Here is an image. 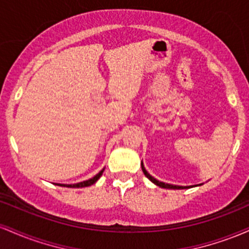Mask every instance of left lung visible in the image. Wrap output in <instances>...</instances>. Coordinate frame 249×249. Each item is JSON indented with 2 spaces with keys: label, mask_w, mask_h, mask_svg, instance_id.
<instances>
[{
  "label": "left lung",
  "mask_w": 249,
  "mask_h": 249,
  "mask_svg": "<svg viewBox=\"0 0 249 249\" xmlns=\"http://www.w3.org/2000/svg\"><path fill=\"white\" fill-rule=\"evenodd\" d=\"M142 172H144L145 176H146L147 178L151 180V181L154 182V184H156L157 186H159V187H162V188H171V190H184V188H190V187H192V186H177V185L165 184V182H161V181H159V180L154 179L152 176H150V174L147 173V171L145 170V167L142 166Z\"/></svg>",
  "instance_id": "8db88e82"
}]
</instances>
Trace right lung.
Wrapping results in <instances>:
<instances>
[{
  "label": "right lung",
  "instance_id": "right-lung-1",
  "mask_svg": "<svg viewBox=\"0 0 249 249\" xmlns=\"http://www.w3.org/2000/svg\"><path fill=\"white\" fill-rule=\"evenodd\" d=\"M103 171L104 170H102L101 172H99L98 174H96L95 177H93V178H91V179H89V180H85V181H82V182H78V184H73V185H61V186H64V187H72V188H79V187H88V186H91V185H93L95 184V182L97 181V180H98L99 178H101V176L103 174Z\"/></svg>",
  "mask_w": 249,
  "mask_h": 249
}]
</instances>
